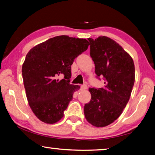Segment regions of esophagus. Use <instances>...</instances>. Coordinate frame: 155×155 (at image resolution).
Returning a JSON list of instances; mask_svg holds the SVG:
<instances>
[{
	"label": "esophagus",
	"mask_w": 155,
	"mask_h": 155,
	"mask_svg": "<svg viewBox=\"0 0 155 155\" xmlns=\"http://www.w3.org/2000/svg\"><path fill=\"white\" fill-rule=\"evenodd\" d=\"M87 85H83L81 86V90H87Z\"/></svg>",
	"instance_id": "obj_1"
}]
</instances>
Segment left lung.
Returning <instances> with one entry per match:
<instances>
[{"label": "left lung", "instance_id": "left-lung-1", "mask_svg": "<svg viewBox=\"0 0 155 155\" xmlns=\"http://www.w3.org/2000/svg\"><path fill=\"white\" fill-rule=\"evenodd\" d=\"M88 40L96 74L105 81L103 87L89 89L91 98L84 106V114L91 125L104 127L118 118L129 101L135 83V65L130 54L108 37Z\"/></svg>", "mask_w": 155, "mask_h": 155}]
</instances>
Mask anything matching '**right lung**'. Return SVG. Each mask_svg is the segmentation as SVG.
<instances>
[{
	"label": "right lung",
	"mask_w": 155,
	"mask_h": 155,
	"mask_svg": "<svg viewBox=\"0 0 155 155\" xmlns=\"http://www.w3.org/2000/svg\"><path fill=\"white\" fill-rule=\"evenodd\" d=\"M88 41L68 35L54 37L31 48L22 68L27 101L41 122L54 124L64 117L80 86L70 84L74 60L87 49ZM64 77L59 80L58 77Z\"/></svg>",
	"instance_id": "add662e5"
}]
</instances>
